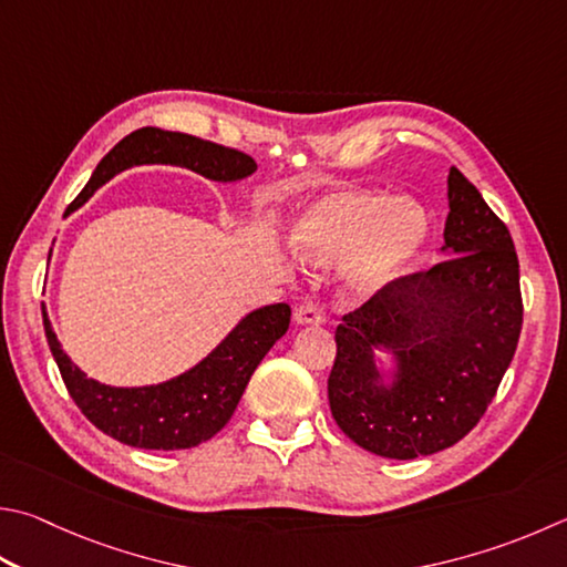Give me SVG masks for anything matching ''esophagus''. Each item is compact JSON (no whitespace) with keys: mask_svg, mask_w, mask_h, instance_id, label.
Returning a JSON list of instances; mask_svg holds the SVG:
<instances>
[{"mask_svg":"<svg viewBox=\"0 0 567 567\" xmlns=\"http://www.w3.org/2000/svg\"><path fill=\"white\" fill-rule=\"evenodd\" d=\"M295 319H297V322H300V324H324V322H327V310H324L322 302L305 300V302L297 305Z\"/></svg>","mask_w":567,"mask_h":567,"instance_id":"34e87169","label":"esophagus"}]
</instances>
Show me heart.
<instances>
[{"mask_svg":"<svg viewBox=\"0 0 567 567\" xmlns=\"http://www.w3.org/2000/svg\"><path fill=\"white\" fill-rule=\"evenodd\" d=\"M429 220L414 203H389L374 190H334L315 200L297 220V240L319 257L357 248L347 287L374 295L424 248Z\"/></svg>","mask_w":567,"mask_h":567,"instance_id":"obj_1","label":"heart"}]
</instances>
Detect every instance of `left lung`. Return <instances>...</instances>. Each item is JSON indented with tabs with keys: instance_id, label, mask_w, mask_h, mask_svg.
<instances>
[{
	"instance_id": "left-lung-1",
	"label": "left lung",
	"mask_w": 567,
	"mask_h": 567,
	"mask_svg": "<svg viewBox=\"0 0 567 567\" xmlns=\"http://www.w3.org/2000/svg\"><path fill=\"white\" fill-rule=\"evenodd\" d=\"M446 260L399 275L342 317L327 379L337 426L367 451L416 458L454 446L486 414L523 327L513 238L476 185L449 171ZM400 357L389 392L375 384L371 344Z\"/></svg>"
}]
</instances>
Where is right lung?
<instances>
[{"instance_id": "obj_1", "label": "right lung", "mask_w": 567, "mask_h": 567, "mask_svg": "<svg viewBox=\"0 0 567 567\" xmlns=\"http://www.w3.org/2000/svg\"><path fill=\"white\" fill-rule=\"evenodd\" d=\"M141 163H176L213 181H238L250 176L257 163L238 148L220 146L190 133L138 128L113 146L71 203V210L116 173ZM44 315V312H41ZM290 327V305H270L255 310L225 337V342L198 367L166 384L116 389L86 379L59 347V339L44 315V332L64 379L66 391L91 424L121 444L138 449L176 451L198 446L228 424L257 364Z\"/></svg>"}]
</instances>
